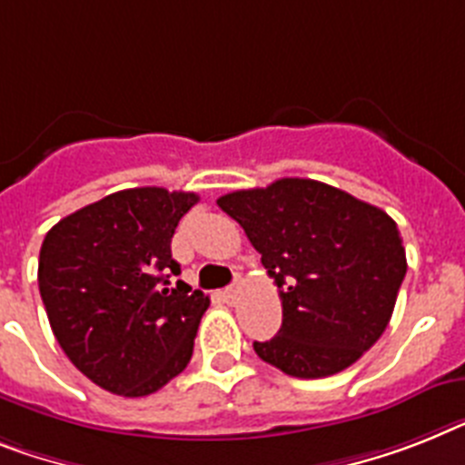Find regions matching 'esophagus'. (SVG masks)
I'll return each mask as SVG.
<instances>
[{"label":"esophagus","instance_id":"34e87169","mask_svg":"<svg viewBox=\"0 0 465 465\" xmlns=\"http://www.w3.org/2000/svg\"><path fill=\"white\" fill-rule=\"evenodd\" d=\"M240 292H242V285H240V282H235L232 287L223 290V299L228 302V304H235L237 299H240Z\"/></svg>","mask_w":465,"mask_h":465}]
</instances>
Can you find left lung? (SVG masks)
Listing matches in <instances>:
<instances>
[{
  "label": "left lung",
  "mask_w": 465,
  "mask_h": 465,
  "mask_svg": "<svg viewBox=\"0 0 465 465\" xmlns=\"http://www.w3.org/2000/svg\"><path fill=\"white\" fill-rule=\"evenodd\" d=\"M218 206L244 228L278 285L282 325L254 351L292 378L335 375L385 332L406 275L392 218L332 185L282 178Z\"/></svg>",
  "instance_id": "1"
}]
</instances>
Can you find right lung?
Masks as SVG:
<instances>
[{
	"label": "right lung",
	"instance_id": "add662e5",
	"mask_svg": "<svg viewBox=\"0 0 465 465\" xmlns=\"http://www.w3.org/2000/svg\"><path fill=\"white\" fill-rule=\"evenodd\" d=\"M199 197L135 187L61 218L37 282L64 354L106 392L147 397L185 371L209 297L178 280L173 232Z\"/></svg>",
	"mask_w": 465,
	"mask_h": 465
}]
</instances>
